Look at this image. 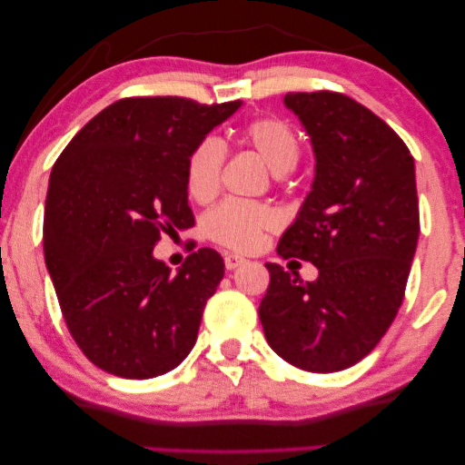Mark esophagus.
<instances>
[{"label":"esophagus","instance_id":"1","mask_svg":"<svg viewBox=\"0 0 465 465\" xmlns=\"http://www.w3.org/2000/svg\"><path fill=\"white\" fill-rule=\"evenodd\" d=\"M242 263H247V260L245 257H239V255H224V265H226V270H237L239 265H242Z\"/></svg>","mask_w":465,"mask_h":465}]
</instances>
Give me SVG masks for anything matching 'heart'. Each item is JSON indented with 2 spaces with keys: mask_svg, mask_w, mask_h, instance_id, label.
I'll use <instances>...</instances> for the list:
<instances>
[{
  "mask_svg": "<svg viewBox=\"0 0 465 465\" xmlns=\"http://www.w3.org/2000/svg\"><path fill=\"white\" fill-rule=\"evenodd\" d=\"M241 140L253 148L273 173H288L299 161L301 148L292 127L280 117H257L241 129ZM226 150L214 135L203 138L187 158V192L195 202H208L218 193ZM280 226L278 212L263 203L228 200L203 218L210 241L239 253H251L263 245L265 234Z\"/></svg>",
  "mask_w": 465,
  "mask_h": 465,
  "instance_id": "b5f03b06",
  "label": "heart"
}]
</instances>
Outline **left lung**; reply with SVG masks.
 <instances>
[{"instance_id": "1", "label": "left lung", "mask_w": 465, "mask_h": 465, "mask_svg": "<svg viewBox=\"0 0 465 465\" xmlns=\"http://www.w3.org/2000/svg\"><path fill=\"white\" fill-rule=\"evenodd\" d=\"M309 134L315 179L278 242L284 260L311 262L313 282L265 263L260 304L273 352L311 372L362 361L390 330L404 301L420 216L414 158L367 106L340 93H288Z\"/></svg>"}]
</instances>
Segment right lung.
Here are the masks:
<instances>
[{"mask_svg":"<svg viewBox=\"0 0 465 465\" xmlns=\"http://www.w3.org/2000/svg\"><path fill=\"white\" fill-rule=\"evenodd\" d=\"M242 103L121 98L61 152L45 200V263L72 338L111 375L152 379L185 361L224 276L214 249L173 273L163 232L193 226L187 158Z\"/></svg>","mask_w":465,"mask_h":465,"instance_id":"right-lung-1","label":"right lung"}]
</instances>
